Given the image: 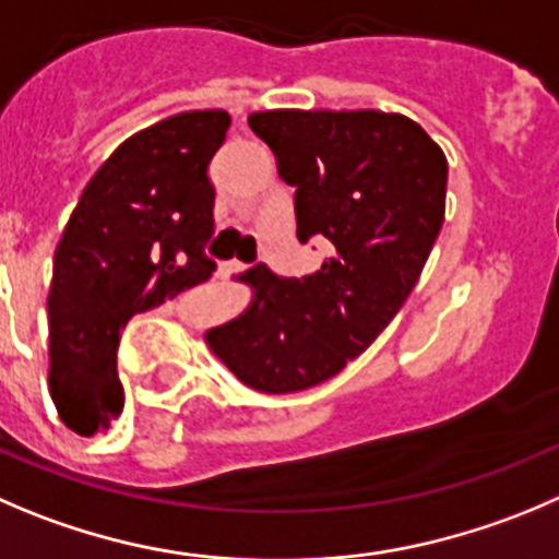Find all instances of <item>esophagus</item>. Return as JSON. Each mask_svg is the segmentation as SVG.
I'll return each mask as SVG.
<instances>
[{"instance_id":"obj_1","label":"esophagus","mask_w":559,"mask_h":559,"mask_svg":"<svg viewBox=\"0 0 559 559\" xmlns=\"http://www.w3.org/2000/svg\"><path fill=\"white\" fill-rule=\"evenodd\" d=\"M247 269H249V265L241 263V260H230V263L222 265V271H225V274H243Z\"/></svg>"}]
</instances>
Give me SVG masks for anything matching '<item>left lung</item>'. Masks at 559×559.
Masks as SVG:
<instances>
[{
	"label": "left lung",
	"instance_id": "8db88e82",
	"mask_svg": "<svg viewBox=\"0 0 559 559\" xmlns=\"http://www.w3.org/2000/svg\"><path fill=\"white\" fill-rule=\"evenodd\" d=\"M249 129L296 186L299 241L329 258L301 280L249 269L258 296L205 340L238 381L285 395L337 376L397 316L442 230L448 158L423 126L376 109L254 111Z\"/></svg>",
	"mask_w": 559,
	"mask_h": 559
}]
</instances>
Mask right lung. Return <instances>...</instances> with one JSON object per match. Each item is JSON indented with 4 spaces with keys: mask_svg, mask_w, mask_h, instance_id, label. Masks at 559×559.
Masks as SVG:
<instances>
[{
    "mask_svg": "<svg viewBox=\"0 0 559 559\" xmlns=\"http://www.w3.org/2000/svg\"><path fill=\"white\" fill-rule=\"evenodd\" d=\"M227 129L222 109L167 117L129 136L79 197L49 290L51 401L76 433H100L123 412L126 323L216 271L205 254L216 197L209 164Z\"/></svg>",
    "mask_w": 559,
    "mask_h": 559,
    "instance_id": "1",
    "label": "right lung"
}]
</instances>
